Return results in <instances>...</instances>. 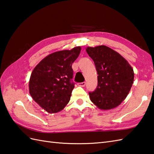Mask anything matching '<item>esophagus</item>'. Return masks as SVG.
Masks as SVG:
<instances>
[{"instance_id": "obj_1", "label": "esophagus", "mask_w": 154, "mask_h": 154, "mask_svg": "<svg viewBox=\"0 0 154 154\" xmlns=\"http://www.w3.org/2000/svg\"><path fill=\"white\" fill-rule=\"evenodd\" d=\"M86 85L85 82H83V83H78V85L80 86V87H85Z\"/></svg>"}]
</instances>
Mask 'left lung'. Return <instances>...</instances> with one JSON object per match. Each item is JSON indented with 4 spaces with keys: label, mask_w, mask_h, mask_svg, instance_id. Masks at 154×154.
<instances>
[{
    "label": "left lung",
    "mask_w": 154,
    "mask_h": 154,
    "mask_svg": "<svg viewBox=\"0 0 154 154\" xmlns=\"http://www.w3.org/2000/svg\"><path fill=\"white\" fill-rule=\"evenodd\" d=\"M97 71L98 85L89 93L90 99L100 110H110L126 99L132 86L134 73L122 55L106 45L87 47Z\"/></svg>",
    "instance_id": "obj_1"
}]
</instances>
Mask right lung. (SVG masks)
<instances>
[{
	"instance_id": "add662e5",
	"label": "right lung",
	"mask_w": 154,
	"mask_h": 154,
	"mask_svg": "<svg viewBox=\"0 0 154 154\" xmlns=\"http://www.w3.org/2000/svg\"><path fill=\"white\" fill-rule=\"evenodd\" d=\"M80 46L52 53L32 71L29 92L35 102L49 113L63 110L70 100L74 83L72 63L79 56Z\"/></svg>"
}]
</instances>
